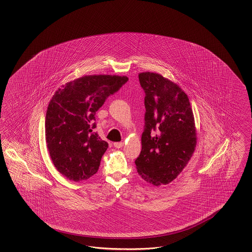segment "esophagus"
Masks as SVG:
<instances>
[{
	"mask_svg": "<svg viewBox=\"0 0 252 252\" xmlns=\"http://www.w3.org/2000/svg\"><path fill=\"white\" fill-rule=\"evenodd\" d=\"M114 146H115V148H117V149H120V148H122L123 146H124V143L123 142H115Z\"/></svg>",
	"mask_w": 252,
	"mask_h": 252,
	"instance_id": "1",
	"label": "esophagus"
}]
</instances>
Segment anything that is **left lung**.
Wrapping results in <instances>:
<instances>
[{"label":"left lung","mask_w":252,"mask_h":252,"mask_svg":"<svg viewBox=\"0 0 252 252\" xmlns=\"http://www.w3.org/2000/svg\"><path fill=\"white\" fill-rule=\"evenodd\" d=\"M138 79L146 112L137 173L148 183L167 185L187 166L197 143L190 102L179 86L159 74L140 73Z\"/></svg>","instance_id":"8db88e82"}]
</instances>
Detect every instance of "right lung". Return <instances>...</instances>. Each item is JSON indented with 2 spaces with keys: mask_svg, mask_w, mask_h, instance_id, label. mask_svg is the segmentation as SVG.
Segmentation results:
<instances>
[{
  "mask_svg": "<svg viewBox=\"0 0 252 252\" xmlns=\"http://www.w3.org/2000/svg\"><path fill=\"white\" fill-rule=\"evenodd\" d=\"M127 80L126 76H85L54 93L46 113V143L54 166L69 180H86L98 172L108 143L94 131L95 115Z\"/></svg>",
  "mask_w": 252,
  "mask_h": 252,
  "instance_id": "obj_1",
  "label": "right lung"
}]
</instances>
